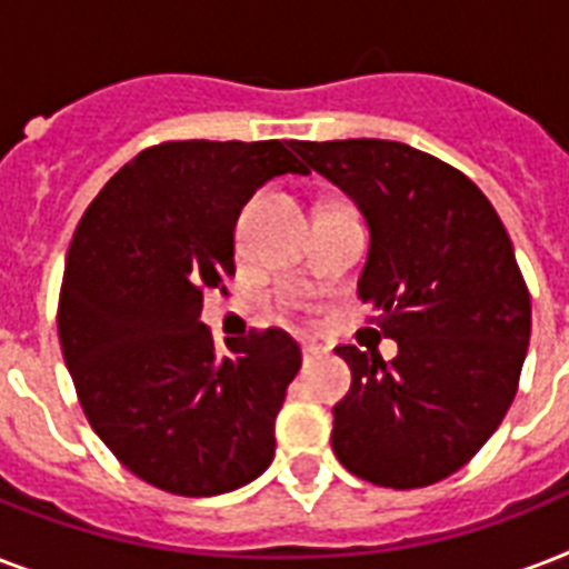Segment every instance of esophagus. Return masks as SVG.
<instances>
[{
    "mask_svg": "<svg viewBox=\"0 0 569 569\" xmlns=\"http://www.w3.org/2000/svg\"><path fill=\"white\" fill-rule=\"evenodd\" d=\"M301 355H303V363H312V360H316L321 351H319V346H312V342H303Z\"/></svg>",
    "mask_w": 569,
    "mask_h": 569,
    "instance_id": "1",
    "label": "esophagus"
}]
</instances>
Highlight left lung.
<instances>
[{"label": "left lung", "instance_id": "1", "mask_svg": "<svg viewBox=\"0 0 569 569\" xmlns=\"http://www.w3.org/2000/svg\"><path fill=\"white\" fill-rule=\"evenodd\" d=\"M369 223L357 283L398 357L339 346L351 389L333 407V455L392 490L437 485L508 413L531 337V295L505 223L458 168L398 141H292ZM375 330V333H378Z\"/></svg>", "mask_w": 569, "mask_h": 569}]
</instances>
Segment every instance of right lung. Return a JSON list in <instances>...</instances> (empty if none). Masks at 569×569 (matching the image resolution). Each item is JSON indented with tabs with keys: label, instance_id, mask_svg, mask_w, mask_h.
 Instances as JSON below:
<instances>
[{
	"label": "right lung",
	"instance_id": "add662e5",
	"mask_svg": "<svg viewBox=\"0 0 569 569\" xmlns=\"http://www.w3.org/2000/svg\"><path fill=\"white\" fill-rule=\"evenodd\" d=\"M292 141H164L120 168L67 250L58 339L88 422L141 481L218 496L262 476L301 369L286 330H250L218 357L206 289L236 274L241 206L307 173Z\"/></svg>",
	"mask_w": 569,
	"mask_h": 569
}]
</instances>
